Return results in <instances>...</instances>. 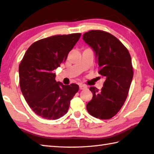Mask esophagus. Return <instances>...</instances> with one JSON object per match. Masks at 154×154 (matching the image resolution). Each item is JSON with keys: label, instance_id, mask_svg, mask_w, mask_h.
I'll return each mask as SVG.
<instances>
[{"label": "esophagus", "instance_id": "obj_1", "mask_svg": "<svg viewBox=\"0 0 154 154\" xmlns=\"http://www.w3.org/2000/svg\"><path fill=\"white\" fill-rule=\"evenodd\" d=\"M79 89H87V86L84 84H80L79 85Z\"/></svg>", "mask_w": 154, "mask_h": 154}]
</instances>
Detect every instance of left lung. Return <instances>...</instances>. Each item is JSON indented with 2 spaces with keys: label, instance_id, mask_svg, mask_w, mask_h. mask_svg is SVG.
<instances>
[{
  "label": "left lung",
  "instance_id": "obj_1",
  "mask_svg": "<svg viewBox=\"0 0 154 154\" xmlns=\"http://www.w3.org/2000/svg\"><path fill=\"white\" fill-rule=\"evenodd\" d=\"M83 40L94 50L98 73L106 79L101 90L90 87L93 97L87 104V110L96 118L110 119L121 110L128 96L133 77L131 55L121 42L104 31H89Z\"/></svg>",
  "mask_w": 154,
  "mask_h": 154
}]
</instances>
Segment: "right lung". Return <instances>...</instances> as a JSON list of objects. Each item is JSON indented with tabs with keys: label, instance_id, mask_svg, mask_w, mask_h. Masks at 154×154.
<instances>
[{
	"label": "right lung",
	"instance_id": "1",
	"mask_svg": "<svg viewBox=\"0 0 154 154\" xmlns=\"http://www.w3.org/2000/svg\"><path fill=\"white\" fill-rule=\"evenodd\" d=\"M81 33L58 35L31 45L19 66V85L31 109L42 118L57 120L69 110L70 101L79 90L75 83L57 82L54 70L65 62Z\"/></svg>",
	"mask_w": 154,
	"mask_h": 154
}]
</instances>
